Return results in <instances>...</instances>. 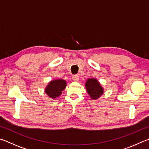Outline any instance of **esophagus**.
I'll list each match as a JSON object with an SVG mask.
<instances>
[{"label":"esophagus","instance_id":"1","mask_svg":"<svg viewBox=\"0 0 149 149\" xmlns=\"http://www.w3.org/2000/svg\"><path fill=\"white\" fill-rule=\"evenodd\" d=\"M72 79H73V80H74V81H77L79 80V76L78 75H73Z\"/></svg>","mask_w":149,"mask_h":149}]
</instances>
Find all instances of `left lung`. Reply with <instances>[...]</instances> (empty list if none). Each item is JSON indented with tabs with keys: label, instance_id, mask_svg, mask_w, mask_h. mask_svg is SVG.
I'll list each match as a JSON object with an SVG mask.
<instances>
[{
	"label": "left lung",
	"instance_id": "8db88e82",
	"mask_svg": "<svg viewBox=\"0 0 149 149\" xmlns=\"http://www.w3.org/2000/svg\"><path fill=\"white\" fill-rule=\"evenodd\" d=\"M87 91L93 99H97L102 95L103 89L97 79L90 78L85 84Z\"/></svg>",
	"mask_w": 149,
	"mask_h": 149
}]
</instances>
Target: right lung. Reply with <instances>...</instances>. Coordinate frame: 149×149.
<instances>
[{"label": "right lung", "instance_id": "1", "mask_svg": "<svg viewBox=\"0 0 149 149\" xmlns=\"http://www.w3.org/2000/svg\"><path fill=\"white\" fill-rule=\"evenodd\" d=\"M66 87V82L63 79L51 81L45 89V93L52 99H55L62 94V91Z\"/></svg>", "mask_w": 149, "mask_h": 149}]
</instances>
